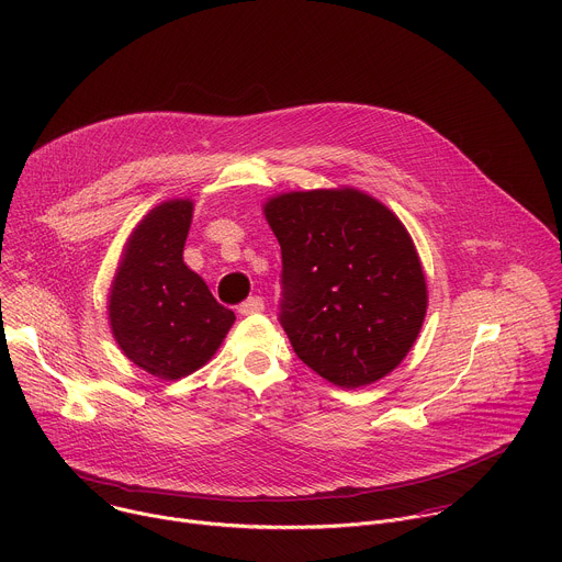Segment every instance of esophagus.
I'll return each mask as SVG.
<instances>
[{"label":"esophagus","mask_w":562,"mask_h":562,"mask_svg":"<svg viewBox=\"0 0 562 562\" xmlns=\"http://www.w3.org/2000/svg\"><path fill=\"white\" fill-rule=\"evenodd\" d=\"M237 311L243 313V315L260 313V311H265V300H262V297H258V295H254V297H249V300H245L243 304H239V308H237Z\"/></svg>","instance_id":"esophagus-1"}]
</instances>
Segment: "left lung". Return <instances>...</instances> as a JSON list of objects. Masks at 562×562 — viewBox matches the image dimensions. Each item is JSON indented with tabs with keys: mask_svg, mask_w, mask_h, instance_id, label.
I'll return each instance as SVG.
<instances>
[{
	"mask_svg": "<svg viewBox=\"0 0 562 562\" xmlns=\"http://www.w3.org/2000/svg\"><path fill=\"white\" fill-rule=\"evenodd\" d=\"M265 215L282 249L280 325L297 358L342 389L391 373L427 313L405 224L349 187L282 193Z\"/></svg>",
	"mask_w": 562,
	"mask_h": 562,
	"instance_id": "8db88e82",
	"label": "left lung"
}]
</instances>
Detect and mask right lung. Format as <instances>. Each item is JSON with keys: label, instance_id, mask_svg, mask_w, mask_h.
Listing matches in <instances>:
<instances>
[{"label": "right lung", "instance_id": "1", "mask_svg": "<svg viewBox=\"0 0 562 562\" xmlns=\"http://www.w3.org/2000/svg\"><path fill=\"white\" fill-rule=\"evenodd\" d=\"M191 200L155 206L131 233L109 293L111 331L124 356L155 378L206 364L235 323L184 260Z\"/></svg>", "mask_w": 562, "mask_h": 562}]
</instances>
